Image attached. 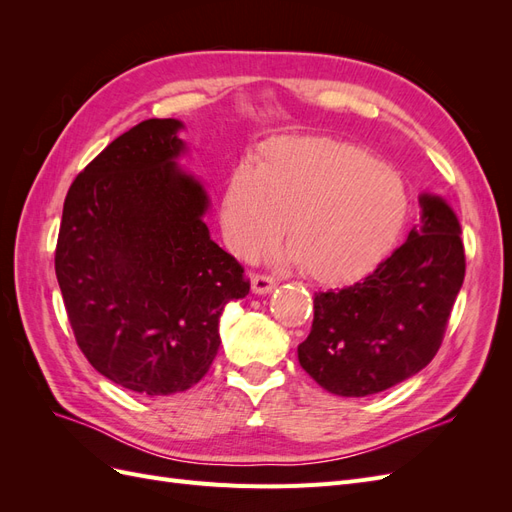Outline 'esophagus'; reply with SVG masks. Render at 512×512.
Segmentation results:
<instances>
[{"mask_svg": "<svg viewBox=\"0 0 512 512\" xmlns=\"http://www.w3.org/2000/svg\"><path fill=\"white\" fill-rule=\"evenodd\" d=\"M275 286H277V282L269 275H254L252 277V292L254 294H269Z\"/></svg>", "mask_w": 512, "mask_h": 512, "instance_id": "obj_1", "label": "esophagus"}]
</instances>
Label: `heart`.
I'll use <instances>...</instances> for the list:
<instances>
[{"instance_id": "b5f03b06", "label": "heart", "mask_w": 512, "mask_h": 512, "mask_svg": "<svg viewBox=\"0 0 512 512\" xmlns=\"http://www.w3.org/2000/svg\"><path fill=\"white\" fill-rule=\"evenodd\" d=\"M408 192L391 166L333 138H286L230 175L220 205L228 250L245 260L282 237L284 260L322 284L376 267L404 228Z\"/></svg>"}]
</instances>
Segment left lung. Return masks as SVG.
<instances>
[{
  "label": "left lung",
  "instance_id": "8db88e82",
  "mask_svg": "<svg viewBox=\"0 0 512 512\" xmlns=\"http://www.w3.org/2000/svg\"><path fill=\"white\" fill-rule=\"evenodd\" d=\"M421 220L406 243L361 282L318 292L299 363L339 397L382 393L436 356L466 275L455 211L436 194L418 196Z\"/></svg>",
  "mask_w": 512,
  "mask_h": 512
}]
</instances>
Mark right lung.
Listing matches in <instances>:
<instances>
[{"label":"right lung","mask_w":512,"mask_h":512,"mask_svg":"<svg viewBox=\"0 0 512 512\" xmlns=\"http://www.w3.org/2000/svg\"><path fill=\"white\" fill-rule=\"evenodd\" d=\"M183 128L141 121L91 160L70 185L55 250L76 344L104 378L149 397L207 374L226 303L250 292L209 235L205 185L179 166Z\"/></svg>","instance_id":"add662e5"}]
</instances>
